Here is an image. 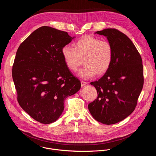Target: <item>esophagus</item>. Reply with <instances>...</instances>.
<instances>
[{"instance_id":"1","label":"esophagus","mask_w":156,"mask_h":156,"mask_svg":"<svg viewBox=\"0 0 156 156\" xmlns=\"http://www.w3.org/2000/svg\"><path fill=\"white\" fill-rule=\"evenodd\" d=\"M86 84H87V83H86V82L83 81H81V86H85V85H86Z\"/></svg>"}]
</instances>
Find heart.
<instances>
[{"mask_svg":"<svg viewBox=\"0 0 156 156\" xmlns=\"http://www.w3.org/2000/svg\"><path fill=\"white\" fill-rule=\"evenodd\" d=\"M75 48L66 45L62 49V54L66 66L75 72L82 64L78 75L83 79H89L105 73L110 69L113 60V48L107 41L84 36L75 42Z\"/></svg>","mask_w":156,"mask_h":156,"instance_id":"heart-1","label":"heart"}]
</instances>
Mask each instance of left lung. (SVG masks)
<instances>
[{
    "label": "left lung",
    "mask_w": 156,
    "mask_h": 156,
    "mask_svg": "<svg viewBox=\"0 0 156 156\" xmlns=\"http://www.w3.org/2000/svg\"><path fill=\"white\" fill-rule=\"evenodd\" d=\"M94 34L107 37L114 55L108 71L98 81L91 83L98 96L88 109L98 122L115 124L129 116L136 106L144 83L143 62L132 41L122 32L107 28Z\"/></svg>",
    "instance_id": "1"
}]
</instances>
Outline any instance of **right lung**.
Listing matches in <instances>:
<instances>
[{
	"label": "right lung",
	"instance_id": "1",
	"mask_svg": "<svg viewBox=\"0 0 156 156\" xmlns=\"http://www.w3.org/2000/svg\"><path fill=\"white\" fill-rule=\"evenodd\" d=\"M75 36L44 26L19 46L12 69L18 102L35 120L49 124L64 110V101L81 88L79 80L66 66L62 49Z\"/></svg>",
	"mask_w": 156,
	"mask_h": 156
}]
</instances>
